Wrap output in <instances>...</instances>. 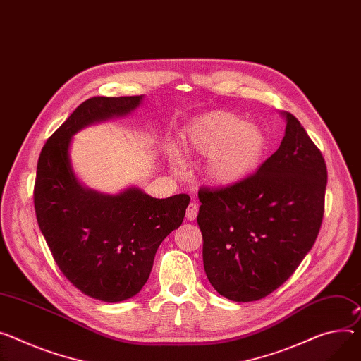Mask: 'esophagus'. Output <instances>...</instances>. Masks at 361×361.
Masks as SVG:
<instances>
[{"instance_id":"34e87169","label":"esophagus","mask_w":361,"mask_h":361,"mask_svg":"<svg viewBox=\"0 0 361 361\" xmlns=\"http://www.w3.org/2000/svg\"><path fill=\"white\" fill-rule=\"evenodd\" d=\"M198 211H200L198 204H197L195 201L190 202V204L188 205V209H186V219H188V221H193V219H195V218L198 216Z\"/></svg>"}]
</instances>
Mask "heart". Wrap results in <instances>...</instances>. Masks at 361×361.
<instances>
[{
	"label": "heart",
	"instance_id": "b5f03b06",
	"mask_svg": "<svg viewBox=\"0 0 361 361\" xmlns=\"http://www.w3.org/2000/svg\"><path fill=\"white\" fill-rule=\"evenodd\" d=\"M267 149L269 138L260 126L221 109L197 117L183 134V152L209 157L207 176L218 186H233L252 176Z\"/></svg>",
	"mask_w": 361,
	"mask_h": 361
}]
</instances>
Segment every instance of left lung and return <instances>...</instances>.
Masks as SVG:
<instances>
[{"label":"left lung","instance_id":"left-lung-1","mask_svg":"<svg viewBox=\"0 0 361 361\" xmlns=\"http://www.w3.org/2000/svg\"><path fill=\"white\" fill-rule=\"evenodd\" d=\"M283 117V140L256 173L198 192L204 269L230 300H259L283 285L322 224L325 160L298 118Z\"/></svg>","mask_w":361,"mask_h":361}]
</instances>
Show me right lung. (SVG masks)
<instances>
[{"instance_id":"add662e5","label":"right lung","mask_w":361,"mask_h":361,"mask_svg":"<svg viewBox=\"0 0 361 361\" xmlns=\"http://www.w3.org/2000/svg\"><path fill=\"white\" fill-rule=\"evenodd\" d=\"M143 95L92 97L82 102L42 149L35 209L51 256L66 279L94 299L121 302L147 282L160 243L179 228L186 193L152 198L137 188L104 195L82 186L69 160L71 138L92 123L126 116Z\"/></svg>"}]
</instances>
